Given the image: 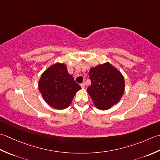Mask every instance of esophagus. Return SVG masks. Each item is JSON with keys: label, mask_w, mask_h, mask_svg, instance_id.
<instances>
[{"label": "esophagus", "mask_w": 160, "mask_h": 160, "mask_svg": "<svg viewBox=\"0 0 160 160\" xmlns=\"http://www.w3.org/2000/svg\"><path fill=\"white\" fill-rule=\"evenodd\" d=\"M80 86H81V88H84L86 87V85H85V83H81Z\"/></svg>", "instance_id": "34e87169"}]
</instances>
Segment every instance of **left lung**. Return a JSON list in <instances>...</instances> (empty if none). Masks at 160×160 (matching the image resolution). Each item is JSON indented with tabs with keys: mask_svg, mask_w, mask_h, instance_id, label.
I'll return each mask as SVG.
<instances>
[{
	"mask_svg": "<svg viewBox=\"0 0 160 160\" xmlns=\"http://www.w3.org/2000/svg\"><path fill=\"white\" fill-rule=\"evenodd\" d=\"M89 77L91 85L87 92L97 108L108 110L119 102L124 92V78L109 62L91 68Z\"/></svg>",
	"mask_w": 160,
	"mask_h": 160,
	"instance_id": "8db88e82",
	"label": "left lung"
}]
</instances>
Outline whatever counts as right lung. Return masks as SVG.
<instances>
[{
  "label": "right lung",
  "mask_w": 160,
  "mask_h": 160,
  "mask_svg": "<svg viewBox=\"0 0 160 160\" xmlns=\"http://www.w3.org/2000/svg\"><path fill=\"white\" fill-rule=\"evenodd\" d=\"M80 89L64 63H56L49 67L38 81V90L45 102L57 110L69 106Z\"/></svg>",
  "instance_id": "1"
}]
</instances>
